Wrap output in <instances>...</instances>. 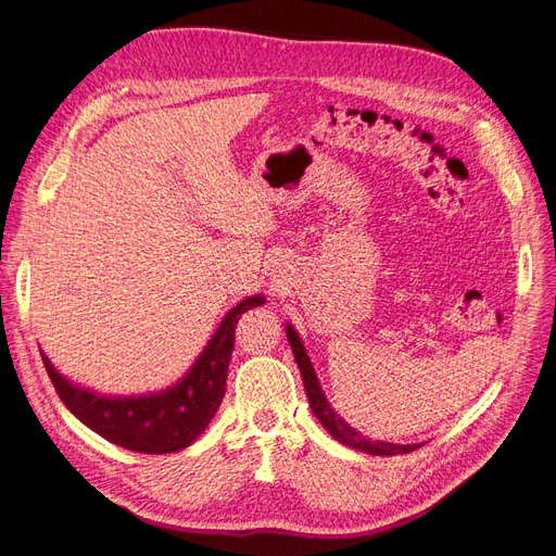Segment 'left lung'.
Instances as JSON below:
<instances>
[{"instance_id":"8db88e82","label":"left lung","mask_w":556,"mask_h":556,"mask_svg":"<svg viewBox=\"0 0 556 556\" xmlns=\"http://www.w3.org/2000/svg\"><path fill=\"white\" fill-rule=\"evenodd\" d=\"M285 333H288V341L292 345L294 352V362L301 371V378H304V387H306V396L311 408L315 413V417L319 419V425H323L336 441L348 445V447H355L368 454H378V457H390V454H406L417 450L419 445H399V443H384V441H371L362 435L357 429H352L341 415H336V410L329 406V401L323 392V387H319V380L315 376V368L306 355V348L301 343L299 333L292 329V325L285 327Z\"/></svg>"}]
</instances>
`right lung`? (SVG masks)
<instances>
[{"label":"right lung","instance_id":"right-lung-1","mask_svg":"<svg viewBox=\"0 0 556 556\" xmlns=\"http://www.w3.org/2000/svg\"><path fill=\"white\" fill-rule=\"evenodd\" d=\"M262 304L264 296L255 294L233 306L190 371L164 392L146 396H104L60 376L43 352L41 359L64 406L102 439L146 454L178 452L204 433L215 410L220 408L237 325L245 311Z\"/></svg>","mask_w":556,"mask_h":556}]
</instances>
